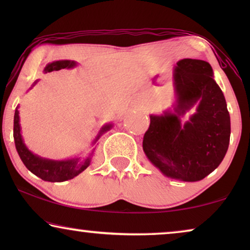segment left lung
Returning a JSON list of instances; mask_svg holds the SVG:
<instances>
[{
	"instance_id": "8db88e82",
	"label": "left lung",
	"mask_w": 250,
	"mask_h": 250,
	"mask_svg": "<svg viewBox=\"0 0 250 250\" xmlns=\"http://www.w3.org/2000/svg\"><path fill=\"white\" fill-rule=\"evenodd\" d=\"M173 77V109L150 115L143 151L165 176L196 182L209 175L223 160L230 143V114L207 61L180 60ZM194 105L196 111L182 123L180 119Z\"/></svg>"
}]
</instances>
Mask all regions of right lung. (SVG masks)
I'll return each instance as SVG.
<instances>
[{
  "label": "right lung",
  "mask_w": 250,
  "mask_h": 250,
  "mask_svg": "<svg viewBox=\"0 0 250 250\" xmlns=\"http://www.w3.org/2000/svg\"><path fill=\"white\" fill-rule=\"evenodd\" d=\"M77 66L76 61L73 60H59L53 61V62L47 63L45 68H44V73H51L54 70L60 69H69V68H74ZM39 80L34 82L32 85L35 86ZM30 87V88H32ZM114 124H105L102 126L99 131L98 135L92 142V149L91 153L85 158H81V157H74L70 159H63V160H53L43 158V157L37 156L33 153L30 150L27 148L25 142H23L22 135H21V126H20V118H19V110L18 107L16 108L15 111V118H13V139H15L16 149L18 151V155L20 159L22 160L23 165L27 167L33 174L39 176L40 179L43 181H47V182H63V181H68L74 179L78 174H81L83 170H85L90 166L92 162V157H93L94 150L97 148V141L100 139V136L104 134V132L109 131L112 127Z\"/></svg>",
  "instance_id": "add662e5"
}]
</instances>
